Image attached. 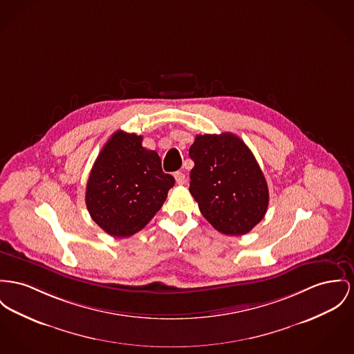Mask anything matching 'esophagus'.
I'll return each mask as SVG.
<instances>
[{"label":"esophagus","instance_id":"34e87169","mask_svg":"<svg viewBox=\"0 0 354 354\" xmlns=\"http://www.w3.org/2000/svg\"><path fill=\"white\" fill-rule=\"evenodd\" d=\"M174 178H176V183L178 185H184L187 183V178H185V174L183 171H176L174 173Z\"/></svg>","mask_w":354,"mask_h":354}]
</instances>
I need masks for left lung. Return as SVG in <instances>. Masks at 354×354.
<instances>
[{
	"mask_svg": "<svg viewBox=\"0 0 354 354\" xmlns=\"http://www.w3.org/2000/svg\"><path fill=\"white\" fill-rule=\"evenodd\" d=\"M189 192L203 216L224 235L248 234L264 217L268 187L248 146L232 133L196 136Z\"/></svg>",
	"mask_w": 354,
	"mask_h": 354,
	"instance_id": "1",
	"label": "left lung"
}]
</instances>
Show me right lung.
Listing matches in <instances>:
<instances>
[{"label":"right lung","instance_id":"1","mask_svg":"<svg viewBox=\"0 0 354 354\" xmlns=\"http://www.w3.org/2000/svg\"><path fill=\"white\" fill-rule=\"evenodd\" d=\"M174 178L162 171L161 158L142 146V137L115 131L91 169L86 205L95 223L109 235L137 234L165 203Z\"/></svg>","mask_w":354,"mask_h":354}]
</instances>
